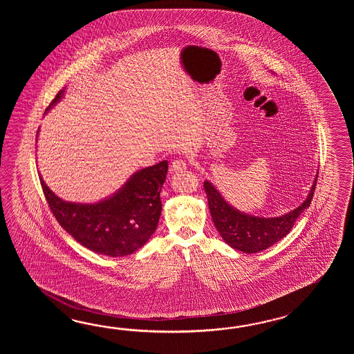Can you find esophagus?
I'll return each instance as SVG.
<instances>
[{
  "label": "esophagus",
  "instance_id": "34e87169",
  "mask_svg": "<svg viewBox=\"0 0 354 354\" xmlns=\"http://www.w3.org/2000/svg\"><path fill=\"white\" fill-rule=\"evenodd\" d=\"M186 167H187V163L185 159H176L172 162L169 171H171V174H177V172H182L183 169H186Z\"/></svg>",
  "mask_w": 354,
  "mask_h": 354
}]
</instances>
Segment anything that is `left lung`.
Returning <instances> with one entry per match:
<instances>
[{
  "label": "left lung",
  "instance_id": "8db88e82",
  "mask_svg": "<svg viewBox=\"0 0 354 354\" xmlns=\"http://www.w3.org/2000/svg\"><path fill=\"white\" fill-rule=\"evenodd\" d=\"M316 180L317 174L306 200L299 207L279 218H259L234 209L209 180L203 182V188L207 196L212 221L226 244L244 253H258L270 248L290 233L296 220L310 206Z\"/></svg>",
  "mask_w": 354,
  "mask_h": 354
}]
</instances>
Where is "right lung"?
Instances as JSON below:
<instances>
[{"instance_id":"1","label":"right lung","mask_w":354,"mask_h":354,"mask_svg":"<svg viewBox=\"0 0 354 354\" xmlns=\"http://www.w3.org/2000/svg\"><path fill=\"white\" fill-rule=\"evenodd\" d=\"M59 91L46 111L63 98ZM168 162L138 171L113 195L96 203L64 201L40 176L49 207L59 225L83 247L98 254L124 257L149 241L162 211L160 191L166 180Z\"/></svg>"}]
</instances>
